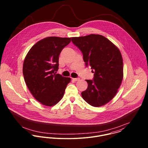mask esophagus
Instances as JSON below:
<instances>
[{"label":"esophagus","instance_id":"esophagus-1","mask_svg":"<svg viewBox=\"0 0 148 148\" xmlns=\"http://www.w3.org/2000/svg\"><path fill=\"white\" fill-rule=\"evenodd\" d=\"M80 78H73L72 79V80H74V81H75V82H77V81H79L80 80Z\"/></svg>","mask_w":148,"mask_h":148}]
</instances>
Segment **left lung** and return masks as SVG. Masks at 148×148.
Instances as JSON below:
<instances>
[{"label": "left lung", "mask_w": 148, "mask_h": 148, "mask_svg": "<svg viewBox=\"0 0 148 148\" xmlns=\"http://www.w3.org/2000/svg\"><path fill=\"white\" fill-rule=\"evenodd\" d=\"M83 55L86 66L94 71L93 80H86L88 88L82 92L89 105L99 107L114 97L123 79V60L119 49L106 37L90 34L72 38Z\"/></svg>", "instance_id": "1"}]
</instances>
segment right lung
I'll list each match as a JSON object with an SVG mask.
<instances>
[{"instance_id":"1","label":"right lung","mask_w":148,"mask_h":148,"mask_svg":"<svg viewBox=\"0 0 148 148\" xmlns=\"http://www.w3.org/2000/svg\"><path fill=\"white\" fill-rule=\"evenodd\" d=\"M71 38L50 36L36 42L27 54L23 66L24 81L34 98L42 105L55 106L63 98L71 78L56 74L59 56Z\"/></svg>"}]
</instances>
